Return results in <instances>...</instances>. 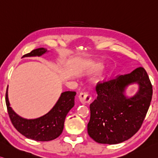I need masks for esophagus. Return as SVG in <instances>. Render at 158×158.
Returning <instances> with one entry per match:
<instances>
[{
  "label": "esophagus",
  "mask_w": 158,
  "mask_h": 158,
  "mask_svg": "<svg viewBox=\"0 0 158 158\" xmlns=\"http://www.w3.org/2000/svg\"><path fill=\"white\" fill-rule=\"evenodd\" d=\"M78 98H79L80 101H81V102L83 104H88L92 99L91 95L87 93H81L80 94V95L78 96Z\"/></svg>",
  "instance_id": "obj_1"
}]
</instances>
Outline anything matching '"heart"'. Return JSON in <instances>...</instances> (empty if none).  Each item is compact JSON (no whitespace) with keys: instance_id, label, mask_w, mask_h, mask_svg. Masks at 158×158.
I'll return each instance as SVG.
<instances>
[{"instance_id":"b5f03b06","label":"heart","mask_w":158,"mask_h":158,"mask_svg":"<svg viewBox=\"0 0 158 158\" xmlns=\"http://www.w3.org/2000/svg\"><path fill=\"white\" fill-rule=\"evenodd\" d=\"M98 67H94V69H93V71H98Z\"/></svg>"}]
</instances>
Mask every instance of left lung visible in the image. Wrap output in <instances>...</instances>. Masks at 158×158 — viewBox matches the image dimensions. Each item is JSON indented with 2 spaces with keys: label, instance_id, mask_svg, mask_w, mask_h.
<instances>
[{
  "label": "left lung",
  "instance_id": "obj_1",
  "mask_svg": "<svg viewBox=\"0 0 158 158\" xmlns=\"http://www.w3.org/2000/svg\"><path fill=\"white\" fill-rule=\"evenodd\" d=\"M134 83L139 90L128 98L125 89ZM96 92L97 99L89 106V136L99 143L110 145L131 138L141 127L152 99V87L145 70L139 67L116 79L98 82Z\"/></svg>",
  "mask_w": 158,
  "mask_h": 158
}]
</instances>
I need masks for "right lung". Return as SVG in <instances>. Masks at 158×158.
<instances>
[{"instance_id": "1", "label": "right lung", "mask_w": 158, "mask_h": 158, "mask_svg": "<svg viewBox=\"0 0 158 158\" xmlns=\"http://www.w3.org/2000/svg\"><path fill=\"white\" fill-rule=\"evenodd\" d=\"M47 52V49L44 48H39L24 55L23 57L40 56ZM76 94V92H64L54 107L47 114L34 119L21 117L13 110L10 106L8 88L6 94V102L9 117L18 131L30 139L37 141H48L61 134L65 116L74 106Z\"/></svg>"}]
</instances>
